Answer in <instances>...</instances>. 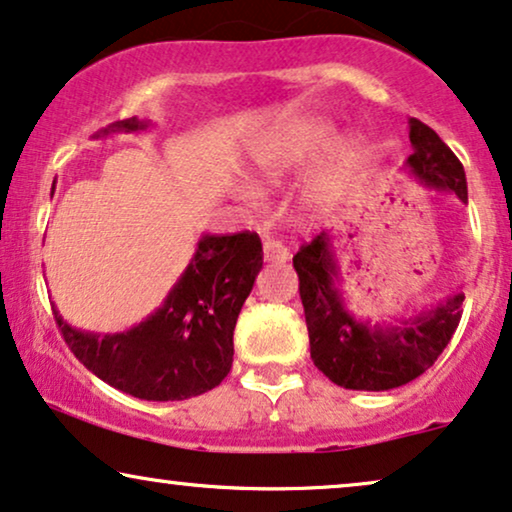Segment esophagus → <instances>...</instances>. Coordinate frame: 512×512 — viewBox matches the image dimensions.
Returning <instances> with one entry per match:
<instances>
[{
	"label": "esophagus",
	"mask_w": 512,
	"mask_h": 512,
	"mask_svg": "<svg viewBox=\"0 0 512 512\" xmlns=\"http://www.w3.org/2000/svg\"><path fill=\"white\" fill-rule=\"evenodd\" d=\"M263 254H265V261H268V263H287L289 261V249L277 240L265 242L263 244Z\"/></svg>",
	"instance_id": "esophagus-1"
}]
</instances>
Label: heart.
Here are the masks:
<instances>
[{
	"label": "heart",
	"instance_id": "obj_1",
	"mask_svg": "<svg viewBox=\"0 0 512 512\" xmlns=\"http://www.w3.org/2000/svg\"><path fill=\"white\" fill-rule=\"evenodd\" d=\"M329 141L331 129L324 122L301 124L296 129H291L289 134L270 138L261 148H256L254 169L261 176H277L289 167H296V164L305 162V159L315 157ZM357 157H360V145H348L334 167L322 171L313 181V185H310V202L317 204V207H329L341 195L345 176H348V171Z\"/></svg>",
	"mask_w": 512,
	"mask_h": 512
}]
</instances>
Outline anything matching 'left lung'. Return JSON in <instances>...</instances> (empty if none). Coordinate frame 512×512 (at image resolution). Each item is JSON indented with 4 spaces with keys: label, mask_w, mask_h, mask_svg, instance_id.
Here are the masks:
<instances>
[{
    "label": "left lung",
    "mask_w": 512,
    "mask_h": 512,
    "mask_svg": "<svg viewBox=\"0 0 512 512\" xmlns=\"http://www.w3.org/2000/svg\"><path fill=\"white\" fill-rule=\"evenodd\" d=\"M409 141L414 148L407 159L411 174L430 188L449 190L468 202L466 171L449 145L421 119H409ZM294 268L310 357L341 388L390 390L414 381L433 367L461 322L463 294H451L437 308L388 327L355 320L336 289L338 270L327 232L298 249Z\"/></svg>",
    "instance_id": "obj_1"
}]
</instances>
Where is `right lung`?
Wrapping results in <instances>:
<instances>
[{
  "mask_svg": "<svg viewBox=\"0 0 512 512\" xmlns=\"http://www.w3.org/2000/svg\"><path fill=\"white\" fill-rule=\"evenodd\" d=\"M148 126V119H119L94 138L138 134ZM261 268L256 232L204 235L162 308L129 331L98 336L72 329L58 310L53 315L77 360L112 388L138 400H188L228 376L235 355L232 331Z\"/></svg>",
  "mask_w": 512,
  "mask_h": 512,
  "instance_id": "right-lung-1",
  "label": "right lung"
}]
</instances>
